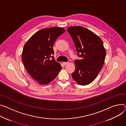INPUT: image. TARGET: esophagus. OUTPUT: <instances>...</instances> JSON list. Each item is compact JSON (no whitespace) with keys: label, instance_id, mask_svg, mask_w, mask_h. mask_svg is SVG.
<instances>
[{"label":"esophagus","instance_id":"34e87169","mask_svg":"<svg viewBox=\"0 0 126 126\" xmlns=\"http://www.w3.org/2000/svg\"><path fill=\"white\" fill-rule=\"evenodd\" d=\"M68 64V62H63V65H64V66H65V65H66V64Z\"/></svg>","mask_w":126,"mask_h":126}]
</instances>
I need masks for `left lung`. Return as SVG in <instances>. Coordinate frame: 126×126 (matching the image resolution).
Segmentation results:
<instances>
[{
  "label": "left lung",
  "instance_id": "8db88e82",
  "mask_svg": "<svg viewBox=\"0 0 126 126\" xmlns=\"http://www.w3.org/2000/svg\"><path fill=\"white\" fill-rule=\"evenodd\" d=\"M67 30L81 58L74 61L72 77L80 85H89L96 78L104 62L106 50L103 41L94 32L80 26H71Z\"/></svg>",
  "mask_w": 126,
  "mask_h": 126
}]
</instances>
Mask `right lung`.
Returning a JSON list of instances; mask_svg holds the SVG:
<instances>
[{
  "mask_svg": "<svg viewBox=\"0 0 126 126\" xmlns=\"http://www.w3.org/2000/svg\"><path fill=\"white\" fill-rule=\"evenodd\" d=\"M65 32L62 28H44L33 34L24 46L22 61L25 67L41 85L51 82L62 68L52 56L54 54L53 46L55 41Z\"/></svg>",
  "mask_w": 126,
  "mask_h": 126,
  "instance_id": "add662e5",
  "label": "right lung"
}]
</instances>
